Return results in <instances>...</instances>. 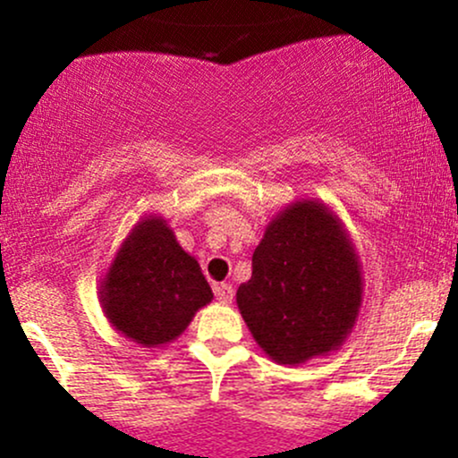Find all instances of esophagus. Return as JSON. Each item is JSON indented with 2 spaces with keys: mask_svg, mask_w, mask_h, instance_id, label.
Wrapping results in <instances>:
<instances>
[{
  "mask_svg": "<svg viewBox=\"0 0 458 458\" xmlns=\"http://www.w3.org/2000/svg\"><path fill=\"white\" fill-rule=\"evenodd\" d=\"M213 293H215V297H217L222 303H230V301H233V297H234L233 284H215Z\"/></svg>",
  "mask_w": 458,
  "mask_h": 458,
  "instance_id": "esophagus-1",
  "label": "esophagus"
}]
</instances>
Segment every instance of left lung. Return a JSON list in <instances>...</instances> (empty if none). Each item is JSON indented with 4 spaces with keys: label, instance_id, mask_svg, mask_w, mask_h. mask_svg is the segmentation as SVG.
<instances>
[{
    "label": "left lung",
    "instance_id": "obj_1",
    "mask_svg": "<svg viewBox=\"0 0 458 458\" xmlns=\"http://www.w3.org/2000/svg\"><path fill=\"white\" fill-rule=\"evenodd\" d=\"M361 301L349 239L323 204L277 215L251 256L236 303L256 343L280 364H301L343 344Z\"/></svg>",
    "mask_w": 458,
    "mask_h": 458
}]
</instances>
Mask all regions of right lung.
Listing matches in <instances>:
<instances>
[{
	"mask_svg": "<svg viewBox=\"0 0 458 458\" xmlns=\"http://www.w3.org/2000/svg\"><path fill=\"white\" fill-rule=\"evenodd\" d=\"M101 299L115 329L138 344L159 346L187 329L213 291L167 224L144 219L115 256Z\"/></svg>",
	"mask_w": 458,
	"mask_h": 458,
	"instance_id": "1",
	"label": "right lung"
}]
</instances>
